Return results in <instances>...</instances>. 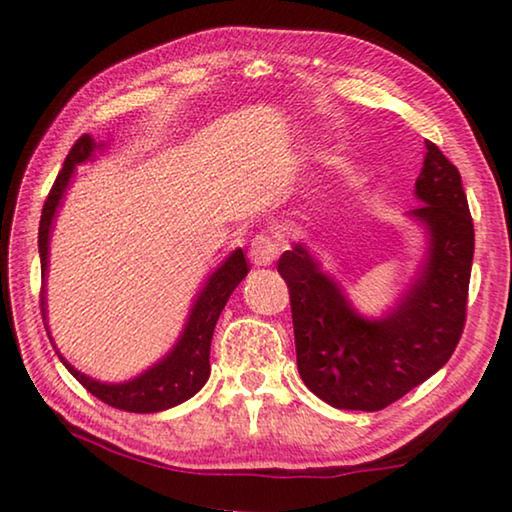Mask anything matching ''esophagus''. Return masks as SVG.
Here are the masks:
<instances>
[{
  "instance_id": "34e87169",
  "label": "esophagus",
  "mask_w": 512,
  "mask_h": 512,
  "mask_svg": "<svg viewBox=\"0 0 512 512\" xmlns=\"http://www.w3.org/2000/svg\"><path fill=\"white\" fill-rule=\"evenodd\" d=\"M280 250H282L280 239L262 232V235H257L253 239V244H250V262H253L255 266L273 264L277 255H280Z\"/></svg>"
}]
</instances>
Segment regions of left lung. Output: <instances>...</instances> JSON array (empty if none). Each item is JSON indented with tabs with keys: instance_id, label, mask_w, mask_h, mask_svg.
I'll return each instance as SVG.
<instances>
[{
	"instance_id": "1",
	"label": "left lung",
	"mask_w": 512,
	"mask_h": 512,
	"mask_svg": "<svg viewBox=\"0 0 512 512\" xmlns=\"http://www.w3.org/2000/svg\"><path fill=\"white\" fill-rule=\"evenodd\" d=\"M411 216L429 232V255L404 300L366 320L305 246L282 253L277 271L291 298L298 372L320 400L345 411H379L445 366L461 341L474 257V223L461 173L427 142Z\"/></svg>"
}]
</instances>
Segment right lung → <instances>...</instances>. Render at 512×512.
Here are the masks:
<instances>
[{"mask_svg": "<svg viewBox=\"0 0 512 512\" xmlns=\"http://www.w3.org/2000/svg\"><path fill=\"white\" fill-rule=\"evenodd\" d=\"M94 149H97V144H94L90 135H81L79 140L74 142V146L67 153L63 169L58 171L54 185H51V192L45 205H42L38 228L42 275L47 271L49 230L51 221H54L56 207L65 194V187L69 183V178H72L74 167L88 160ZM248 271L250 266L244 253L235 250V253L225 259L219 271H214L210 280H207L205 289L201 291V296H198L192 309V314H189L185 332L176 343V348L171 350L169 357H164L158 366L146 370L144 375L135 377L133 381H126V384H101V381H94L81 375L79 370H74L63 357H60V352H56L58 359L65 363V368L72 372L76 381H81L83 388H88L94 397H99L103 404L112 406V409L128 413H155L171 409V406L189 400V397L196 395L205 386L207 377H210V345L214 325L221 316L225 302H228L232 291L237 289V284L244 280ZM40 309L42 318H45V298H40Z\"/></svg>", "mask_w": 512, "mask_h": 512, "instance_id": "1", "label": "right lung"}]
</instances>
